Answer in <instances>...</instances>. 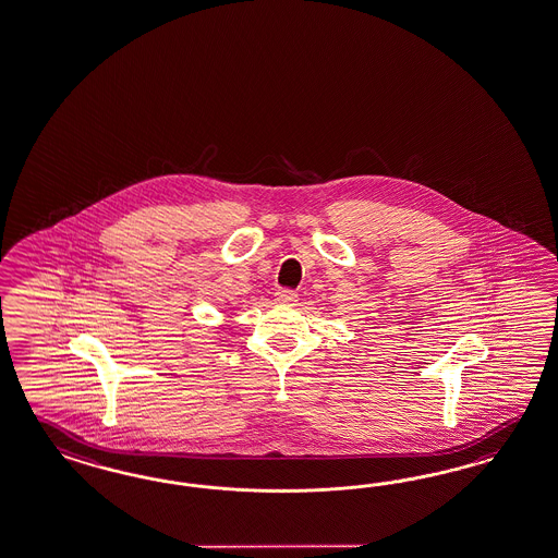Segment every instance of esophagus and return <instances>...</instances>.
Wrapping results in <instances>:
<instances>
[{
  "mask_svg": "<svg viewBox=\"0 0 558 558\" xmlns=\"http://www.w3.org/2000/svg\"><path fill=\"white\" fill-rule=\"evenodd\" d=\"M275 298H277L279 303H286V305H295V301L300 300L298 293L291 291V289H279V291L275 293Z\"/></svg>",
  "mask_w": 558,
  "mask_h": 558,
  "instance_id": "obj_1",
  "label": "esophagus"
}]
</instances>
